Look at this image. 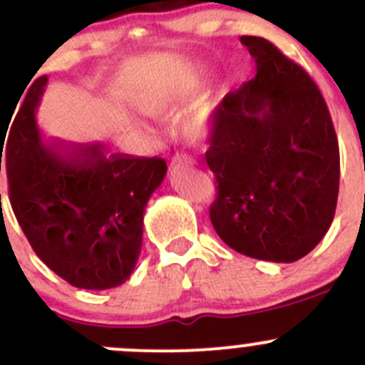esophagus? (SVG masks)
<instances>
[{
	"label": "esophagus",
	"mask_w": 365,
	"mask_h": 365,
	"mask_svg": "<svg viewBox=\"0 0 365 365\" xmlns=\"http://www.w3.org/2000/svg\"><path fill=\"white\" fill-rule=\"evenodd\" d=\"M193 165H195V161L186 155H178V156H174V160H172V167H174V168L193 167Z\"/></svg>",
	"instance_id": "obj_1"
}]
</instances>
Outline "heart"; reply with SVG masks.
Masks as SVG:
<instances>
[{
  "mask_svg": "<svg viewBox=\"0 0 365 365\" xmlns=\"http://www.w3.org/2000/svg\"><path fill=\"white\" fill-rule=\"evenodd\" d=\"M168 108V103H160L153 107L155 112H165ZM186 133L191 138H204L207 135V118L204 114H197L186 121Z\"/></svg>",
  "mask_w": 365,
  "mask_h": 365,
  "instance_id": "b5f03b06",
  "label": "heart"
}]
</instances>
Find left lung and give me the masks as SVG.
Segmentation results:
<instances>
[{
  "label": "left lung",
  "mask_w": 365,
  "mask_h": 365,
  "mask_svg": "<svg viewBox=\"0 0 365 365\" xmlns=\"http://www.w3.org/2000/svg\"><path fill=\"white\" fill-rule=\"evenodd\" d=\"M257 75L214 110L205 153L216 175L210 221L232 250L292 264L327 234L339 193V145L320 89L269 40L240 36Z\"/></svg>",
  "instance_id": "left-lung-1"
}]
</instances>
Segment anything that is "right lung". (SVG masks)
Wrapping results in <instances>:
<instances>
[{"instance_id": "1", "label": "right lung", "mask_w": 365, "mask_h": 365, "mask_svg": "<svg viewBox=\"0 0 365 365\" xmlns=\"http://www.w3.org/2000/svg\"><path fill=\"white\" fill-rule=\"evenodd\" d=\"M45 84L36 78L10 130V204L52 272L84 290L115 288L137 265L145 205L167 163L47 142L35 115Z\"/></svg>"}]
</instances>
